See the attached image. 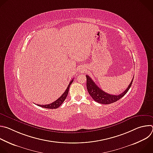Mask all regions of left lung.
<instances>
[{
  "label": "left lung",
  "mask_w": 153,
  "mask_h": 153,
  "mask_svg": "<svg viewBox=\"0 0 153 153\" xmlns=\"http://www.w3.org/2000/svg\"><path fill=\"white\" fill-rule=\"evenodd\" d=\"M86 88L88 91V93L90 94L91 97L97 102L102 104H110L114 103L120 99H121L123 96H124L126 93L128 91L130 88L131 86L132 85L133 79L127 88L121 94L119 95H113L105 93L103 90H102L98 86L93 82L89 76L86 75Z\"/></svg>",
  "instance_id": "1"
}]
</instances>
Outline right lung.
Masks as SVG:
<instances>
[{
  "instance_id": "right-lung-1",
  "label": "right lung",
  "mask_w": 153,
  "mask_h": 153,
  "mask_svg": "<svg viewBox=\"0 0 153 153\" xmlns=\"http://www.w3.org/2000/svg\"><path fill=\"white\" fill-rule=\"evenodd\" d=\"M74 79H72L71 81L70 82L68 87L67 88V90L65 91V92L63 93V94L58 99H57L56 101H54V102L48 104V105H37L39 106H41L42 108H48V109H56L59 108L62 104V103L64 102V100H65V99L67 98L68 93V91H69V88L70 86L71 85V83H73Z\"/></svg>"
}]
</instances>
